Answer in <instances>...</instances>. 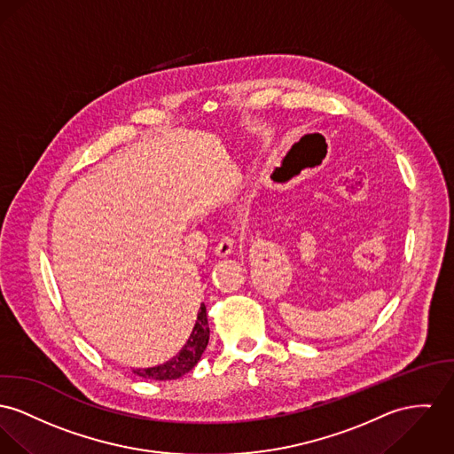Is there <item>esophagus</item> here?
<instances>
[{
	"label": "esophagus",
	"mask_w": 454,
	"mask_h": 454,
	"mask_svg": "<svg viewBox=\"0 0 454 454\" xmlns=\"http://www.w3.org/2000/svg\"><path fill=\"white\" fill-rule=\"evenodd\" d=\"M233 244H235V242H233V237H231V235H223L214 250H215V254H217L219 257H226V255H230V254L233 252Z\"/></svg>",
	"instance_id": "obj_1"
}]
</instances>
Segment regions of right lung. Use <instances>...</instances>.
<instances>
[{"label":"right lung","mask_w":454,"mask_h":454,"mask_svg":"<svg viewBox=\"0 0 454 454\" xmlns=\"http://www.w3.org/2000/svg\"><path fill=\"white\" fill-rule=\"evenodd\" d=\"M207 342H209V321H207L206 304L202 302L197 316V323L192 330L188 342L183 346V349L179 350L171 361L153 368L135 370V373L150 380H176L184 373H188L200 361L204 350L207 348Z\"/></svg>","instance_id":"add662e5"}]
</instances>
